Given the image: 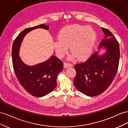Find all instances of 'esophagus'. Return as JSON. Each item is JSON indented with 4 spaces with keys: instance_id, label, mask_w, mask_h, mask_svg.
<instances>
[{
    "instance_id": "obj_1",
    "label": "esophagus",
    "mask_w": 128,
    "mask_h": 128,
    "mask_svg": "<svg viewBox=\"0 0 128 128\" xmlns=\"http://www.w3.org/2000/svg\"><path fill=\"white\" fill-rule=\"evenodd\" d=\"M64 67L66 68H68V67H72V64L70 63H69V62H64Z\"/></svg>"
}]
</instances>
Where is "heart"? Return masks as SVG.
<instances>
[{
  "label": "heart",
  "instance_id": "heart-1",
  "mask_svg": "<svg viewBox=\"0 0 128 128\" xmlns=\"http://www.w3.org/2000/svg\"><path fill=\"white\" fill-rule=\"evenodd\" d=\"M96 35L91 26L74 25L62 29L58 36V40L54 42L57 56L62 58L68 51L77 59L83 60L91 55L94 49Z\"/></svg>",
  "mask_w": 128,
  "mask_h": 128
}]
</instances>
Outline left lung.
<instances>
[{
    "label": "left lung",
    "instance_id": "1",
    "mask_svg": "<svg viewBox=\"0 0 128 128\" xmlns=\"http://www.w3.org/2000/svg\"><path fill=\"white\" fill-rule=\"evenodd\" d=\"M104 37L100 47L104 46L106 53L98 56L93 53L83 62L76 64V74L74 80L75 87L84 94L90 96L99 95L110 86L118 72L120 60L118 41L110 31L102 28Z\"/></svg>",
    "mask_w": 128,
    "mask_h": 128
}]
</instances>
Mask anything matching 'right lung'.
<instances>
[{
  "instance_id": "add662e5",
  "label": "right lung",
  "mask_w": 128,
  "mask_h": 128,
  "mask_svg": "<svg viewBox=\"0 0 128 128\" xmlns=\"http://www.w3.org/2000/svg\"><path fill=\"white\" fill-rule=\"evenodd\" d=\"M48 27L42 24L25 29L15 38L12 46L13 67L18 82L29 94L37 97L48 94L55 88L58 74L63 69V62L52 56L42 64L28 66L21 61L18 50L23 38L27 33L36 28L48 30Z\"/></svg>"
}]
</instances>
